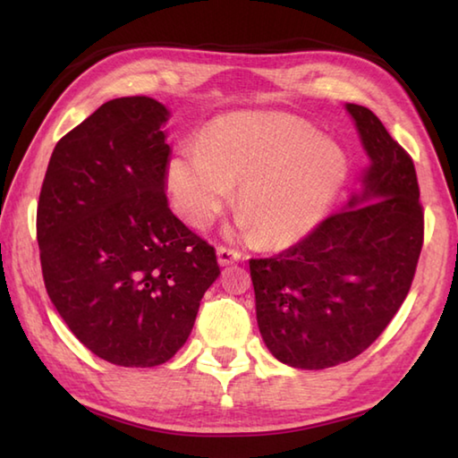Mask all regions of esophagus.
I'll list each match as a JSON object with an SVG mask.
<instances>
[{
    "mask_svg": "<svg viewBox=\"0 0 458 458\" xmlns=\"http://www.w3.org/2000/svg\"><path fill=\"white\" fill-rule=\"evenodd\" d=\"M216 256H218V264L224 267V266H230V264H236V261L242 259V254L238 250H232V248H224L220 246L216 250Z\"/></svg>",
    "mask_w": 458,
    "mask_h": 458,
    "instance_id": "1",
    "label": "esophagus"
}]
</instances>
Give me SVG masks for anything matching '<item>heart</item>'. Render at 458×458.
Returning a JSON list of instances; mask_svg holds the SVG:
<instances>
[{"instance_id":"1","label":"heart","mask_w":458,"mask_h":458,"mask_svg":"<svg viewBox=\"0 0 458 458\" xmlns=\"http://www.w3.org/2000/svg\"><path fill=\"white\" fill-rule=\"evenodd\" d=\"M174 212L208 228L238 187L240 234L266 248H289L327 218L348 179L346 153L307 123L284 114L234 112L208 125L199 149L167 163Z\"/></svg>"}]
</instances>
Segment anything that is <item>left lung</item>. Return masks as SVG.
Here are the masks:
<instances>
[{"instance_id": "1", "label": "left lung", "mask_w": 458, "mask_h": 458, "mask_svg": "<svg viewBox=\"0 0 458 458\" xmlns=\"http://www.w3.org/2000/svg\"><path fill=\"white\" fill-rule=\"evenodd\" d=\"M346 112L369 165L343 210L276 258L250 259L261 338L279 362H348L390 325L410 293L423 208L410 155L364 106Z\"/></svg>"}]
</instances>
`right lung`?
Instances as JSON below:
<instances>
[{
	"label": "right lung",
	"mask_w": 458,
	"mask_h": 458,
	"mask_svg": "<svg viewBox=\"0 0 458 458\" xmlns=\"http://www.w3.org/2000/svg\"><path fill=\"white\" fill-rule=\"evenodd\" d=\"M169 115L148 96L102 104L56 143L38 197L47 293L72 335L115 366L177 354L220 276L214 248L169 208Z\"/></svg>",
	"instance_id": "obj_1"
}]
</instances>
